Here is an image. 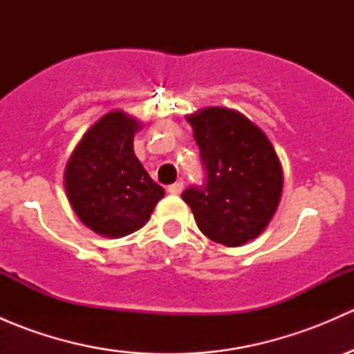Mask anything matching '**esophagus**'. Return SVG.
<instances>
[{
	"label": "esophagus",
	"instance_id": "obj_1",
	"mask_svg": "<svg viewBox=\"0 0 354 354\" xmlns=\"http://www.w3.org/2000/svg\"><path fill=\"white\" fill-rule=\"evenodd\" d=\"M183 181H176V183H173V185H169V187H167V192H169L171 195H180L181 192H183Z\"/></svg>",
	"mask_w": 354,
	"mask_h": 354
}]
</instances>
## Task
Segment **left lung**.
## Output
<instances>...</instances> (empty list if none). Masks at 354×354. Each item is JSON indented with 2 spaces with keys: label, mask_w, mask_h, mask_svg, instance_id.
Wrapping results in <instances>:
<instances>
[{
  "label": "left lung",
  "mask_w": 354,
  "mask_h": 354,
  "mask_svg": "<svg viewBox=\"0 0 354 354\" xmlns=\"http://www.w3.org/2000/svg\"><path fill=\"white\" fill-rule=\"evenodd\" d=\"M205 181L181 194L198 230L224 246L259 236L283 194V167L259 127L236 111L207 108L188 116Z\"/></svg>",
  "instance_id": "left-lung-1"
}]
</instances>
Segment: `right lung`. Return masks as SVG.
I'll return each mask as SVG.
<instances>
[{"label": "right lung", "mask_w": 354, "mask_h": 354, "mask_svg": "<svg viewBox=\"0 0 354 354\" xmlns=\"http://www.w3.org/2000/svg\"><path fill=\"white\" fill-rule=\"evenodd\" d=\"M137 120L113 111L97 121L66 164L68 200L97 234L121 238L140 230L164 197L133 152Z\"/></svg>", "instance_id": "1"}]
</instances>
